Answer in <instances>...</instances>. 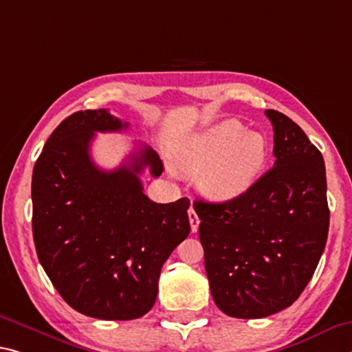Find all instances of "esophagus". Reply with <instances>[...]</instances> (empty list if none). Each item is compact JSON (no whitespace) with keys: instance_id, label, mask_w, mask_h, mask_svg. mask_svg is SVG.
I'll use <instances>...</instances> for the list:
<instances>
[{"instance_id":"esophagus-1","label":"esophagus","mask_w":352,"mask_h":352,"mask_svg":"<svg viewBox=\"0 0 352 352\" xmlns=\"http://www.w3.org/2000/svg\"><path fill=\"white\" fill-rule=\"evenodd\" d=\"M188 216H189V224H191V232L192 233H196L197 232V228H199V217H197V214H196V210L192 208H189L188 210Z\"/></svg>"}]
</instances>
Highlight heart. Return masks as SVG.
Here are the masks:
<instances>
[{
  "label": "heart",
  "instance_id": "heart-1",
  "mask_svg": "<svg viewBox=\"0 0 352 352\" xmlns=\"http://www.w3.org/2000/svg\"><path fill=\"white\" fill-rule=\"evenodd\" d=\"M266 139L228 119L192 136L182 147L183 169L200 174V188L214 200L241 196L254 185L266 158Z\"/></svg>",
  "mask_w": 352,
  "mask_h": 352
}]
</instances>
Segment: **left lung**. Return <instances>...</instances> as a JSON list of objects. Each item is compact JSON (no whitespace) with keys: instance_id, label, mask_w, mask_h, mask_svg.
<instances>
[{"instance_id":"1","label":"left lung","mask_w":352,"mask_h":352,"mask_svg":"<svg viewBox=\"0 0 352 352\" xmlns=\"http://www.w3.org/2000/svg\"><path fill=\"white\" fill-rule=\"evenodd\" d=\"M265 114L274 166L241 196L194 202L211 296L226 315L244 320L274 315L300 296L329 232L321 152L289 117Z\"/></svg>"}]
</instances>
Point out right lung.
I'll return each instance as SVG.
<instances>
[{"label":"right lung","mask_w":352,"mask_h":352,"mask_svg":"<svg viewBox=\"0 0 352 352\" xmlns=\"http://www.w3.org/2000/svg\"><path fill=\"white\" fill-rule=\"evenodd\" d=\"M128 122L106 109L78 111L52 133L32 170V236L58 293L80 314L135 320L152 309L161 267L189 235V199L156 204L139 174L160 177L158 153L141 146L126 163L102 170L91 158L97 131Z\"/></svg>","instance_id":"1"}]
</instances>
